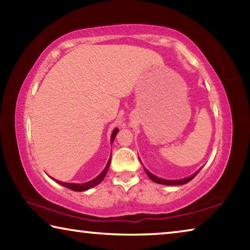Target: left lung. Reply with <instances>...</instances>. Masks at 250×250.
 I'll return each instance as SVG.
<instances>
[{"label":"left lung","instance_id":"obj_1","mask_svg":"<svg viewBox=\"0 0 250 250\" xmlns=\"http://www.w3.org/2000/svg\"><path fill=\"white\" fill-rule=\"evenodd\" d=\"M200 170H201V168H200ZM200 170L194 173V174H192V175H189V176H188V177H184V179H179V180H166V179H161V177L156 176V175H154V174H152V173H151L149 170H146V168L145 167L146 173L147 176H149L152 181L155 182V183H158V184H163V185H183V184L188 183V182L191 181V180H193L194 176H195V175L197 174V173L200 172Z\"/></svg>","mask_w":250,"mask_h":250}]
</instances>
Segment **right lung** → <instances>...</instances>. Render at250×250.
<instances>
[{
    "label": "right lung",
    "mask_w": 250,
    "mask_h": 250,
    "mask_svg": "<svg viewBox=\"0 0 250 250\" xmlns=\"http://www.w3.org/2000/svg\"><path fill=\"white\" fill-rule=\"evenodd\" d=\"M118 131H119V129H118V128L113 129V131H112L111 139H110V142H111V145H112L113 140H115V138H116V135H117V133H118ZM110 162H111V155H110V158H109V160H108L107 166H105V167L104 168V171L101 172L98 176H96L95 179H92L91 181L84 182V183H82V184H78V183H67V182L58 181V180H56V179H53V177H50V179L54 180L55 182H56V183L62 185V186H64V188H67L71 189V191H75V192H83V191H87V189H89V188H94V186H96V185L100 184L101 182L104 181V176H105V174H107V172H108V168H109V167H110Z\"/></svg>",
    "instance_id": "obj_1"
}]
</instances>
